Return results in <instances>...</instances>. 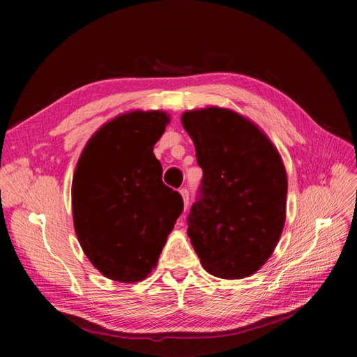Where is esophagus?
Here are the masks:
<instances>
[{
  "label": "esophagus",
  "instance_id": "34e87169",
  "mask_svg": "<svg viewBox=\"0 0 357 357\" xmlns=\"http://www.w3.org/2000/svg\"><path fill=\"white\" fill-rule=\"evenodd\" d=\"M180 193H181V197H183V202H185V211H186L188 207H189V190L186 188H181Z\"/></svg>",
  "mask_w": 357,
  "mask_h": 357
}]
</instances>
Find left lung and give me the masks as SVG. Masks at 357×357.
<instances>
[{"label": "left lung", "mask_w": 357, "mask_h": 357, "mask_svg": "<svg viewBox=\"0 0 357 357\" xmlns=\"http://www.w3.org/2000/svg\"><path fill=\"white\" fill-rule=\"evenodd\" d=\"M183 126L202 168L188 235L207 271L220 278L255 274L273 255L286 218L287 178L266 135L232 110L186 112Z\"/></svg>", "instance_id": "1"}]
</instances>
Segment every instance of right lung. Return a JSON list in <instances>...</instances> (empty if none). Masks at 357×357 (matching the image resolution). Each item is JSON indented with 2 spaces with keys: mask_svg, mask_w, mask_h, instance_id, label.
<instances>
[{
  "mask_svg": "<svg viewBox=\"0 0 357 357\" xmlns=\"http://www.w3.org/2000/svg\"><path fill=\"white\" fill-rule=\"evenodd\" d=\"M168 121L162 112L113 119L89 139L74 172L75 234L92 265L116 282L147 277L183 211L153 155Z\"/></svg>",
  "mask_w": 357,
  "mask_h": 357,
  "instance_id": "right-lung-1",
  "label": "right lung"
}]
</instances>
